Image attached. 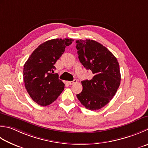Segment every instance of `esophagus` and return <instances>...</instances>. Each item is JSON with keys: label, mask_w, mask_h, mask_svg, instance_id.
<instances>
[{"label": "esophagus", "mask_w": 148, "mask_h": 148, "mask_svg": "<svg viewBox=\"0 0 148 148\" xmlns=\"http://www.w3.org/2000/svg\"><path fill=\"white\" fill-rule=\"evenodd\" d=\"M76 82H77V80L76 79H74L73 81H72V82H69L68 83H69V85H73V84H74L75 83H76Z\"/></svg>", "instance_id": "1"}]
</instances>
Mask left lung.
<instances>
[{
  "mask_svg": "<svg viewBox=\"0 0 148 148\" xmlns=\"http://www.w3.org/2000/svg\"><path fill=\"white\" fill-rule=\"evenodd\" d=\"M78 58L94 77L82 82L83 90L77 94L81 103L90 110H97L108 104L121 83L119 65L108 49L92 40H76Z\"/></svg>",
  "mask_w": 148,
  "mask_h": 148,
  "instance_id": "1",
  "label": "left lung"
}]
</instances>
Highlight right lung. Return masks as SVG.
I'll return each mask as SVG.
<instances>
[{"mask_svg": "<svg viewBox=\"0 0 148 148\" xmlns=\"http://www.w3.org/2000/svg\"><path fill=\"white\" fill-rule=\"evenodd\" d=\"M74 40L53 39L40 44L24 65L23 79L31 99L38 105H51L64 90L65 84L53 74L55 63Z\"/></svg>", "mask_w": 148, "mask_h": 148, "instance_id": "obj_1", "label": "right lung"}]
</instances>
